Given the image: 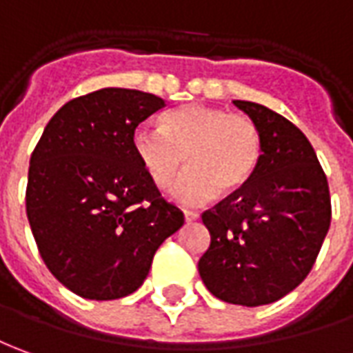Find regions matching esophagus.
I'll return each mask as SVG.
<instances>
[{"instance_id":"esophagus-1","label":"esophagus","mask_w":353,"mask_h":353,"mask_svg":"<svg viewBox=\"0 0 353 353\" xmlns=\"http://www.w3.org/2000/svg\"><path fill=\"white\" fill-rule=\"evenodd\" d=\"M200 219V215L196 213V211H184V221L186 223H194V221H198Z\"/></svg>"}]
</instances>
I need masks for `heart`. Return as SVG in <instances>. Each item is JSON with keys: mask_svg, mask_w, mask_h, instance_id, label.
I'll use <instances>...</instances> for the list:
<instances>
[{"mask_svg": "<svg viewBox=\"0 0 353 353\" xmlns=\"http://www.w3.org/2000/svg\"><path fill=\"white\" fill-rule=\"evenodd\" d=\"M132 150L155 188L172 186L171 198L181 205H203L223 194H236L261 161V130L246 115L219 107L182 105L161 119V128L142 125L132 134Z\"/></svg>", "mask_w": 353, "mask_h": 353, "instance_id": "1", "label": "heart"}]
</instances>
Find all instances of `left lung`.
<instances>
[{
  "label": "left lung",
  "instance_id": "8db88e82",
  "mask_svg": "<svg viewBox=\"0 0 353 353\" xmlns=\"http://www.w3.org/2000/svg\"><path fill=\"white\" fill-rule=\"evenodd\" d=\"M261 130V161L252 181L208 209L211 234L198 271L215 298L265 305L310 274L330 227L329 182L302 130L254 101H232Z\"/></svg>",
  "mask_w": 353,
  "mask_h": 353
}]
</instances>
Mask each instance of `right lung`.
Masks as SVG:
<instances>
[{"instance_id":"add662e5","label":"right lung","mask_w":353,"mask_h":353,"mask_svg":"<svg viewBox=\"0 0 353 353\" xmlns=\"http://www.w3.org/2000/svg\"><path fill=\"white\" fill-rule=\"evenodd\" d=\"M165 107L140 90L103 88L67 101L30 157L26 215L43 263L70 292H136L165 238L184 225L132 150L136 126Z\"/></svg>"}]
</instances>
